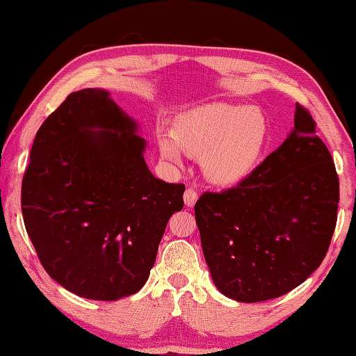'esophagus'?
<instances>
[{"label":"esophagus","mask_w":356,"mask_h":356,"mask_svg":"<svg viewBox=\"0 0 356 356\" xmlns=\"http://www.w3.org/2000/svg\"><path fill=\"white\" fill-rule=\"evenodd\" d=\"M184 201H185V206H188V207H193L196 204V201H197V191L195 190V188H186V191H185V195H184Z\"/></svg>","instance_id":"obj_1"}]
</instances>
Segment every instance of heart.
<instances>
[{"instance_id":"heart-1","label":"heart","mask_w":356,"mask_h":356,"mask_svg":"<svg viewBox=\"0 0 356 356\" xmlns=\"http://www.w3.org/2000/svg\"><path fill=\"white\" fill-rule=\"evenodd\" d=\"M171 129L159 131L161 154L180 161L186 149L202 154L206 176L215 184L238 182L261 156L267 140V122L256 108L212 104L182 114Z\"/></svg>"}]
</instances>
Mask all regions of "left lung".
Wrapping results in <instances>:
<instances>
[{"instance_id": "8db88e82", "label": "left lung", "mask_w": 356, "mask_h": 356, "mask_svg": "<svg viewBox=\"0 0 356 356\" xmlns=\"http://www.w3.org/2000/svg\"><path fill=\"white\" fill-rule=\"evenodd\" d=\"M339 179L309 111L297 104L286 141L237 186L195 204L202 252L218 291L256 303L308 280L333 237Z\"/></svg>"}]
</instances>
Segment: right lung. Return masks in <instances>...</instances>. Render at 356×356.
I'll list each match as a JSON object with an SVG mask.
<instances>
[{
  "instance_id": "obj_1",
  "label": "right lung",
  "mask_w": 356,
  "mask_h": 356,
  "mask_svg": "<svg viewBox=\"0 0 356 356\" xmlns=\"http://www.w3.org/2000/svg\"><path fill=\"white\" fill-rule=\"evenodd\" d=\"M110 92H72L35 134L22 212L40 264L78 297L113 301L146 284L184 184L149 171L146 140Z\"/></svg>"
}]
</instances>
